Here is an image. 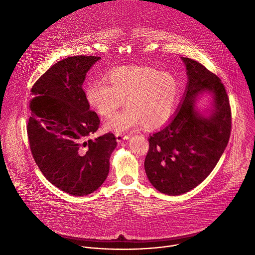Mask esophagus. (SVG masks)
Returning <instances> with one entry per match:
<instances>
[{
	"instance_id": "esophagus-1",
	"label": "esophagus",
	"mask_w": 255,
	"mask_h": 255,
	"mask_svg": "<svg viewBox=\"0 0 255 255\" xmlns=\"http://www.w3.org/2000/svg\"><path fill=\"white\" fill-rule=\"evenodd\" d=\"M129 135H125V134H122V133H117L116 134V139L118 142H122L123 140H127L129 139Z\"/></svg>"
}]
</instances>
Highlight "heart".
I'll use <instances>...</instances> for the list:
<instances>
[{
	"instance_id": "heart-1",
	"label": "heart",
	"mask_w": 255,
	"mask_h": 255,
	"mask_svg": "<svg viewBox=\"0 0 255 255\" xmlns=\"http://www.w3.org/2000/svg\"><path fill=\"white\" fill-rule=\"evenodd\" d=\"M89 104L102 117L111 116L127 99L128 107L106 122V128L125 133L141 125L157 129L173 117L179 97L177 80L149 66H125L114 70L109 82L91 83L86 90Z\"/></svg>"
}]
</instances>
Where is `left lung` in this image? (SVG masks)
Segmentation results:
<instances>
[{
	"label": "left lung",
	"mask_w": 255,
	"mask_h": 255,
	"mask_svg": "<svg viewBox=\"0 0 255 255\" xmlns=\"http://www.w3.org/2000/svg\"><path fill=\"white\" fill-rule=\"evenodd\" d=\"M183 60L189 78L183 104L165 127L150 135L144 161L151 185L170 196L185 194L202 183L219 161L231 134V108L221 80L199 61ZM206 90L214 98L208 119L194 109L195 98Z\"/></svg>",
	"instance_id": "left-lung-1"
}]
</instances>
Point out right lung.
<instances>
[{
    "mask_svg": "<svg viewBox=\"0 0 255 255\" xmlns=\"http://www.w3.org/2000/svg\"><path fill=\"white\" fill-rule=\"evenodd\" d=\"M100 58L77 55L62 59L31 88L27 120L31 153L50 183L72 196L89 195L102 186L117 146L111 132L92 138L100 118L90 110L83 84Z\"/></svg>",
    "mask_w": 255,
    "mask_h": 255,
    "instance_id": "add662e5",
    "label": "right lung"
}]
</instances>
